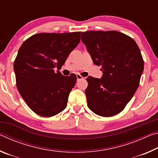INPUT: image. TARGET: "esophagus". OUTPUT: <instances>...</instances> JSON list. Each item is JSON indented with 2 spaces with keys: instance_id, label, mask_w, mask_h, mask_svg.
I'll use <instances>...</instances> for the list:
<instances>
[{
  "instance_id": "esophagus-1",
  "label": "esophagus",
  "mask_w": 158,
  "mask_h": 158,
  "mask_svg": "<svg viewBox=\"0 0 158 158\" xmlns=\"http://www.w3.org/2000/svg\"><path fill=\"white\" fill-rule=\"evenodd\" d=\"M76 76H77V81H79V80H81V79H84V77H81V75H80V74H77Z\"/></svg>"
}]
</instances>
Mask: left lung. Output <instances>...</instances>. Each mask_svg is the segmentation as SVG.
<instances>
[{
	"label": "left lung",
	"mask_w": 158,
	"mask_h": 158,
	"mask_svg": "<svg viewBox=\"0 0 158 158\" xmlns=\"http://www.w3.org/2000/svg\"><path fill=\"white\" fill-rule=\"evenodd\" d=\"M81 41L103 73L101 79L88 77V106L101 116L118 114L139 85L143 71L139 48L132 38L116 31L83 32Z\"/></svg>",
	"instance_id": "8db88e82"
}]
</instances>
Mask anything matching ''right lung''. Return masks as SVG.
<instances>
[{
    "instance_id": "add662e5",
    "label": "right lung",
    "mask_w": 158,
    "mask_h": 158,
    "mask_svg": "<svg viewBox=\"0 0 158 158\" xmlns=\"http://www.w3.org/2000/svg\"><path fill=\"white\" fill-rule=\"evenodd\" d=\"M80 40L81 32L39 33L19 48L14 63L17 87L35 113L51 117L66 108L77 77L63 76L55 69L61 68Z\"/></svg>"
}]
</instances>
